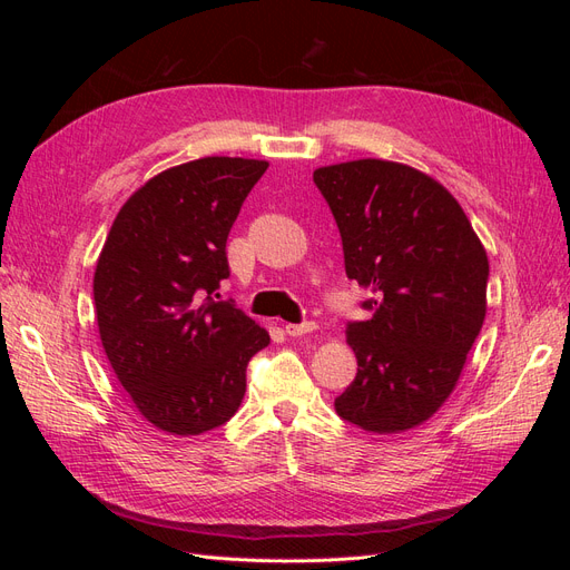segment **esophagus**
I'll return each instance as SVG.
<instances>
[{"label":"esophagus","mask_w":570,"mask_h":570,"mask_svg":"<svg viewBox=\"0 0 570 570\" xmlns=\"http://www.w3.org/2000/svg\"><path fill=\"white\" fill-rule=\"evenodd\" d=\"M316 331V323L306 321V323H285V333L289 337H299V335H306V333H314Z\"/></svg>","instance_id":"esophagus-1"}]
</instances>
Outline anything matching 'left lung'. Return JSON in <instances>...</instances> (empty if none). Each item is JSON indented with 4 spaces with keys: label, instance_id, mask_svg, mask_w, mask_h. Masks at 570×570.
<instances>
[{
    "label": "left lung",
    "instance_id": "obj_1",
    "mask_svg": "<svg viewBox=\"0 0 570 570\" xmlns=\"http://www.w3.org/2000/svg\"><path fill=\"white\" fill-rule=\"evenodd\" d=\"M342 235L347 278L373 292L347 325L356 377L337 416L366 433L423 425L459 383L488 312V252L450 189L406 164L314 170Z\"/></svg>",
    "mask_w": 570,
    "mask_h": 570
}]
</instances>
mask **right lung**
<instances>
[{
  "label": "right lung",
  "instance_id": "add662e5",
  "mask_svg": "<svg viewBox=\"0 0 570 570\" xmlns=\"http://www.w3.org/2000/svg\"><path fill=\"white\" fill-rule=\"evenodd\" d=\"M268 161L204 157L161 170L120 206L95 268L101 347L135 409L168 435H202L243 404L268 333L230 302L226 243Z\"/></svg>",
  "mask_w": 570,
  "mask_h": 570
}]
</instances>
